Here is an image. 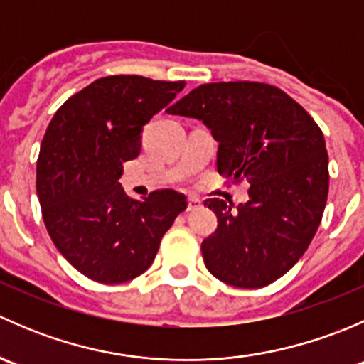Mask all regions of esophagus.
<instances>
[{
  "label": "esophagus",
  "mask_w": 364,
  "mask_h": 364,
  "mask_svg": "<svg viewBox=\"0 0 364 364\" xmlns=\"http://www.w3.org/2000/svg\"><path fill=\"white\" fill-rule=\"evenodd\" d=\"M200 205H203V203H200L197 197H190L188 199V211H196V209H199Z\"/></svg>",
  "instance_id": "obj_1"
}]
</instances>
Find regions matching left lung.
Here are the masks:
<instances>
[{
	"label": "left lung",
	"mask_w": 364,
	"mask_h": 364,
	"mask_svg": "<svg viewBox=\"0 0 364 364\" xmlns=\"http://www.w3.org/2000/svg\"><path fill=\"white\" fill-rule=\"evenodd\" d=\"M171 114L197 117L218 141L216 167L232 183H250L247 204L204 205L218 218L203 241L213 277L259 289L284 277L314 240L329 190L322 130L280 87L264 82H211L176 102Z\"/></svg>",
	"instance_id": "8db88e82"
}]
</instances>
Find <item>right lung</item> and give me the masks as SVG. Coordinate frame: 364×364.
Returning a JSON list of instances; mask_svg holds the SVG:
<instances>
[{"instance_id":"1","label":"right lung","mask_w":364,"mask_h":364,"mask_svg":"<svg viewBox=\"0 0 364 364\" xmlns=\"http://www.w3.org/2000/svg\"><path fill=\"white\" fill-rule=\"evenodd\" d=\"M183 87L185 80L102 77L70 97L47 127L36 161L43 222L61 255L98 284L144 273L186 209V197L174 190L137 200L117 181L124 161L141 153L144 124Z\"/></svg>"}]
</instances>
